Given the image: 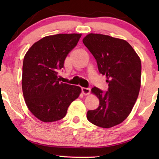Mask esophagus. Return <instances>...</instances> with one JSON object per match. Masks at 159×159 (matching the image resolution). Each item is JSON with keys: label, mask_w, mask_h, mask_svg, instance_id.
Masks as SVG:
<instances>
[{"label": "esophagus", "mask_w": 159, "mask_h": 159, "mask_svg": "<svg viewBox=\"0 0 159 159\" xmlns=\"http://www.w3.org/2000/svg\"><path fill=\"white\" fill-rule=\"evenodd\" d=\"M82 92L84 95H88L90 94V88H82Z\"/></svg>", "instance_id": "1"}]
</instances>
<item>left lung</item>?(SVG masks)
<instances>
[{"instance_id":"obj_1","label":"left lung","mask_w":159,"mask_h":159,"mask_svg":"<svg viewBox=\"0 0 159 159\" xmlns=\"http://www.w3.org/2000/svg\"><path fill=\"white\" fill-rule=\"evenodd\" d=\"M97 61L99 72L108 83L105 93L96 87L91 93L99 99L87 119L93 125L110 128L125 120L138 99L141 85V61L127 41L101 34L90 33L82 40Z\"/></svg>"}]
</instances>
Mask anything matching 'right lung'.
<instances>
[{
    "label": "right lung",
    "mask_w": 159,
    "mask_h": 159,
    "mask_svg": "<svg viewBox=\"0 0 159 159\" xmlns=\"http://www.w3.org/2000/svg\"><path fill=\"white\" fill-rule=\"evenodd\" d=\"M81 36L73 33L44 37L25 54L21 78L24 98L30 112L43 122L64 118L69 105L81 93L80 87L61 82L58 75Z\"/></svg>",
    "instance_id": "add662e5"
}]
</instances>
